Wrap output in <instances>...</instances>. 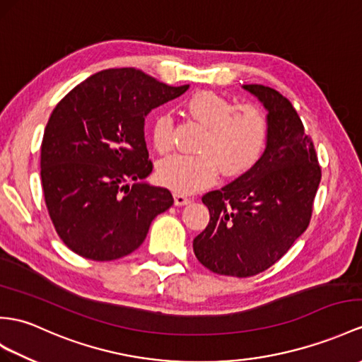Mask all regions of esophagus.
Returning <instances> with one entry per match:
<instances>
[{"label": "esophagus", "mask_w": 362, "mask_h": 362, "mask_svg": "<svg viewBox=\"0 0 362 362\" xmlns=\"http://www.w3.org/2000/svg\"><path fill=\"white\" fill-rule=\"evenodd\" d=\"M173 198H175V204L176 206H186V204H189V202L192 201L189 197L182 195V193H178V192L173 193Z\"/></svg>", "instance_id": "34e87169"}]
</instances>
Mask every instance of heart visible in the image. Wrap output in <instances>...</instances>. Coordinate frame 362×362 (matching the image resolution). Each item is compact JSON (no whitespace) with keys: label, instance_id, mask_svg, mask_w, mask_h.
Wrapping results in <instances>:
<instances>
[{"label":"heart","instance_id":"1","mask_svg":"<svg viewBox=\"0 0 362 362\" xmlns=\"http://www.w3.org/2000/svg\"><path fill=\"white\" fill-rule=\"evenodd\" d=\"M190 118L204 126L197 155H173L156 165V178L178 193H193L214 184L219 172L240 176L255 167L266 152L269 121L257 105H236L214 92H198L184 104ZM152 146L165 155L173 147V119L158 113L151 130Z\"/></svg>","mask_w":362,"mask_h":362}]
</instances>
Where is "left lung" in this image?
I'll use <instances>...</instances> for the list:
<instances>
[{
  "label": "left lung",
  "instance_id": "8db88e82",
  "mask_svg": "<svg viewBox=\"0 0 362 362\" xmlns=\"http://www.w3.org/2000/svg\"><path fill=\"white\" fill-rule=\"evenodd\" d=\"M245 90L267 110L269 141L249 172L202 197L210 221L193 252L218 275L247 278L283 258L308 227L321 167L312 138L286 96L261 84Z\"/></svg>",
  "mask_w": 362,
  "mask_h": 362
}]
</instances>
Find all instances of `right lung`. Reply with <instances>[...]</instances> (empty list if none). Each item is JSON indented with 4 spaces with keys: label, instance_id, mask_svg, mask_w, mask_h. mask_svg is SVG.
<instances>
[{
    "label": "right lung",
    "instance_id": "obj_1",
    "mask_svg": "<svg viewBox=\"0 0 362 362\" xmlns=\"http://www.w3.org/2000/svg\"><path fill=\"white\" fill-rule=\"evenodd\" d=\"M187 89L134 67L107 69L57 104L42 136L41 182L58 236L79 257H126L173 204L169 190L146 182L153 165L144 119Z\"/></svg>",
    "mask_w": 362,
    "mask_h": 362
}]
</instances>
